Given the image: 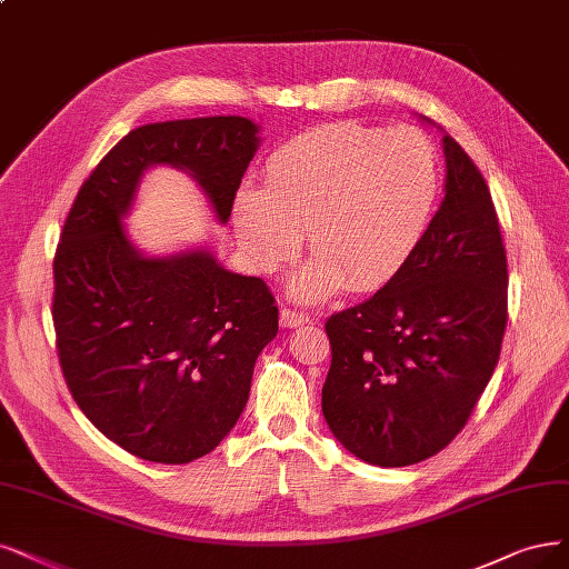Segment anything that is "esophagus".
<instances>
[{"label":"esophagus","instance_id":"esophagus-1","mask_svg":"<svg viewBox=\"0 0 569 569\" xmlns=\"http://www.w3.org/2000/svg\"><path fill=\"white\" fill-rule=\"evenodd\" d=\"M309 321V313L300 311V309H290V307H281V313H279V323L283 328H300Z\"/></svg>","mask_w":569,"mask_h":569}]
</instances>
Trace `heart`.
Returning a JSON list of instances; mask_svg holds the SVG:
<instances>
[{
    "instance_id": "heart-1",
    "label": "heart",
    "mask_w": 569,
    "mask_h": 569,
    "mask_svg": "<svg viewBox=\"0 0 569 569\" xmlns=\"http://www.w3.org/2000/svg\"><path fill=\"white\" fill-rule=\"evenodd\" d=\"M440 194L433 142L415 129L330 123L288 140L264 163V187H241L231 208L248 264L271 273L311 256L290 292L321 300L345 283L370 290L401 269L431 224Z\"/></svg>"
}]
</instances>
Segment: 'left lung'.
I'll return each mask as SVG.
<instances>
[{"instance_id": "1", "label": "left lung", "mask_w": 569, "mask_h": 569, "mask_svg": "<svg viewBox=\"0 0 569 569\" xmlns=\"http://www.w3.org/2000/svg\"><path fill=\"white\" fill-rule=\"evenodd\" d=\"M446 199L410 260L326 321L321 408L332 436L377 467H410L465 429L499 361L509 269L486 178L443 138Z\"/></svg>"}]
</instances>
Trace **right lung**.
I'll use <instances>...</instances> for the list:
<instances>
[{
	"mask_svg": "<svg viewBox=\"0 0 569 569\" xmlns=\"http://www.w3.org/2000/svg\"><path fill=\"white\" fill-rule=\"evenodd\" d=\"M258 126L243 117L147 123L123 136L79 187L53 258V328L68 389L112 443L187 465L237 425L279 309L258 277L206 250L144 258L121 227L154 163L189 171L227 222Z\"/></svg>",
	"mask_w": 569,
	"mask_h": 569,
	"instance_id": "right-lung-1",
	"label": "right lung"
}]
</instances>
